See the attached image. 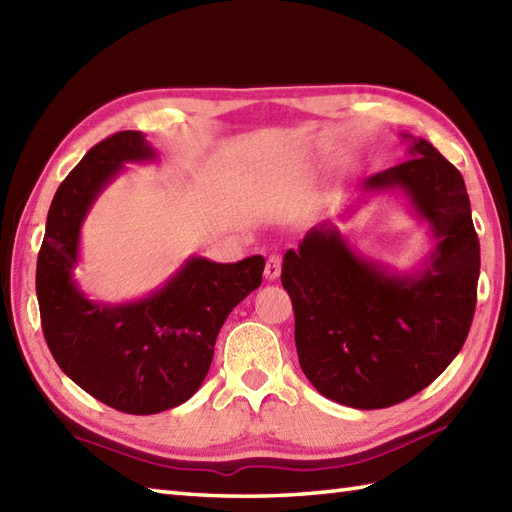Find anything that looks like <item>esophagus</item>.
<instances>
[{
  "label": "esophagus",
  "mask_w": 512,
  "mask_h": 512,
  "mask_svg": "<svg viewBox=\"0 0 512 512\" xmlns=\"http://www.w3.org/2000/svg\"><path fill=\"white\" fill-rule=\"evenodd\" d=\"M264 275H266L268 281L279 279V275H281V257H279V255H270V257H268Z\"/></svg>",
  "instance_id": "esophagus-1"
}]
</instances>
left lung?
Returning <instances> with one entry per match:
<instances>
[{
	"label": "left lung",
	"instance_id": "1",
	"mask_svg": "<svg viewBox=\"0 0 512 512\" xmlns=\"http://www.w3.org/2000/svg\"><path fill=\"white\" fill-rule=\"evenodd\" d=\"M407 162L363 180L402 191L436 246L416 273L398 275L356 255L323 222L286 250L281 284L295 310L299 365L319 394L354 409H383L431 385L469 336L480 242L462 173L424 138Z\"/></svg>",
	"mask_w": 512,
	"mask_h": 512
}]
</instances>
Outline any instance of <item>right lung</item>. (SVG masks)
Here are the masks:
<instances>
[{"label": "right lung", "mask_w": 512, "mask_h": 512, "mask_svg": "<svg viewBox=\"0 0 512 512\" xmlns=\"http://www.w3.org/2000/svg\"><path fill=\"white\" fill-rule=\"evenodd\" d=\"M147 160L156 149L143 132L94 145L54 193L37 259L41 328L54 361L90 396L134 416L178 407L200 389L226 317L259 288L266 266L262 255L237 264L193 255L145 299L85 297L72 277L85 215L125 162Z\"/></svg>", "instance_id": "right-lung-1"}]
</instances>
